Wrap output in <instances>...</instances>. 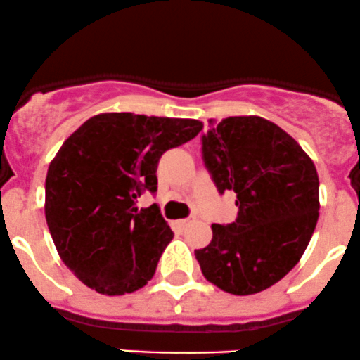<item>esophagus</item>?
I'll return each instance as SVG.
<instances>
[{"mask_svg":"<svg viewBox=\"0 0 360 360\" xmlns=\"http://www.w3.org/2000/svg\"><path fill=\"white\" fill-rule=\"evenodd\" d=\"M192 220L191 219H184V220H179V226L181 227V229H185V227L188 226V224H191Z\"/></svg>","mask_w":360,"mask_h":360,"instance_id":"1","label":"esophagus"}]
</instances>
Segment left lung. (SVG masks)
Listing matches in <instances>:
<instances>
[{"mask_svg": "<svg viewBox=\"0 0 360 360\" xmlns=\"http://www.w3.org/2000/svg\"><path fill=\"white\" fill-rule=\"evenodd\" d=\"M202 161L220 194H236L234 222L213 224L194 250L208 282L234 296L275 285L308 247L319 220V175L301 145L262 117H227L201 136Z\"/></svg>", "mask_w": 360, "mask_h": 360, "instance_id": "1", "label": "left lung"}]
</instances>
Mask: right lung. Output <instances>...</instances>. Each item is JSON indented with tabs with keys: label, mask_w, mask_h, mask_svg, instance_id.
Returning a JSON list of instances; mask_svg holds the SVG:
<instances>
[{
	"label": "right lung",
	"mask_w": 360,
	"mask_h": 360,
	"mask_svg": "<svg viewBox=\"0 0 360 360\" xmlns=\"http://www.w3.org/2000/svg\"><path fill=\"white\" fill-rule=\"evenodd\" d=\"M194 119L99 113L85 120L52 159L45 219L59 257L73 275L106 296L147 285L173 231L155 205L158 165L169 148L198 136Z\"/></svg>",
	"instance_id": "add662e5"
}]
</instances>
